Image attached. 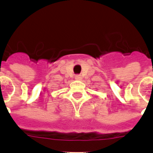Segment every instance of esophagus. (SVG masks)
I'll use <instances>...</instances> for the list:
<instances>
[{
    "label": "esophagus",
    "instance_id": "obj_1",
    "mask_svg": "<svg viewBox=\"0 0 153 153\" xmlns=\"http://www.w3.org/2000/svg\"><path fill=\"white\" fill-rule=\"evenodd\" d=\"M75 78V79L76 80H81L82 79V77L80 76V75H76V76L74 77Z\"/></svg>",
    "mask_w": 153,
    "mask_h": 153
}]
</instances>
